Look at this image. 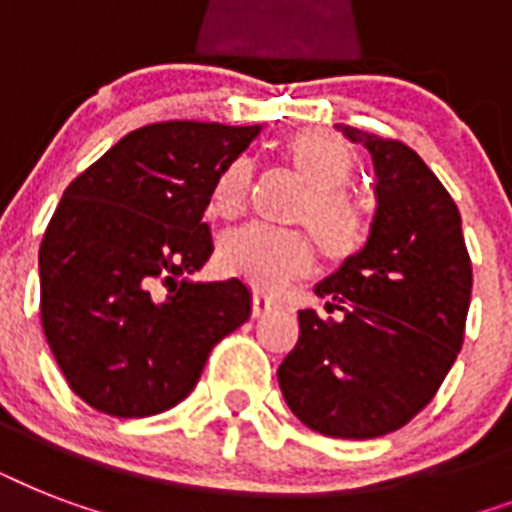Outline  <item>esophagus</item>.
<instances>
[{"mask_svg": "<svg viewBox=\"0 0 512 512\" xmlns=\"http://www.w3.org/2000/svg\"><path fill=\"white\" fill-rule=\"evenodd\" d=\"M276 308H279V303L271 300V297L252 295V316H255V319H263V316H268V313L276 311Z\"/></svg>", "mask_w": 512, "mask_h": 512, "instance_id": "obj_1", "label": "esophagus"}]
</instances>
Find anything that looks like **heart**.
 <instances>
[{"mask_svg": "<svg viewBox=\"0 0 512 512\" xmlns=\"http://www.w3.org/2000/svg\"><path fill=\"white\" fill-rule=\"evenodd\" d=\"M279 156L308 188L300 220L308 223L321 252L332 260L353 255L366 236L364 212L342 191L356 164L353 148L335 132L303 130L281 143ZM249 180L252 170L244 159L228 164L212 185L209 212L225 220L239 215L247 204ZM311 265L313 244L300 231L239 225L225 231L217 244V268L263 292H276Z\"/></svg>", "mask_w": 512, "mask_h": 512, "instance_id": "obj_1", "label": "heart"}]
</instances>
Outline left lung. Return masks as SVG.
Instances as JSON below:
<instances>
[{"mask_svg":"<svg viewBox=\"0 0 512 512\" xmlns=\"http://www.w3.org/2000/svg\"><path fill=\"white\" fill-rule=\"evenodd\" d=\"M372 154L366 244L313 292L337 319L300 311V340L279 366L297 420L329 438H377L430 404L462 348L473 268L460 209L398 140L337 124Z\"/></svg>","mask_w":512,"mask_h":512,"instance_id":"1","label":"left lung"}]
</instances>
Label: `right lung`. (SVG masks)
Masks as SVG:
<instances>
[{"label": "right lung", "mask_w": 512, "mask_h": 512, "mask_svg": "<svg viewBox=\"0 0 512 512\" xmlns=\"http://www.w3.org/2000/svg\"><path fill=\"white\" fill-rule=\"evenodd\" d=\"M260 124H148L63 191L39 249L42 327L76 396L111 417L180 404L209 350L252 313L239 279L193 281L217 175Z\"/></svg>", "instance_id": "obj_1"}]
</instances>
